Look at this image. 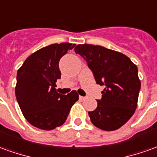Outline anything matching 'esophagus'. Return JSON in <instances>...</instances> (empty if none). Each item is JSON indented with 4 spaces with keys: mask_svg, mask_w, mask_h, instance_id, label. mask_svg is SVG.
Segmentation results:
<instances>
[{
    "mask_svg": "<svg viewBox=\"0 0 157 157\" xmlns=\"http://www.w3.org/2000/svg\"><path fill=\"white\" fill-rule=\"evenodd\" d=\"M79 98H80V99H81V100H84V99H86V97H83V96H79Z\"/></svg>",
    "mask_w": 157,
    "mask_h": 157,
    "instance_id": "obj_1",
    "label": "esophagus"
}]
</instances>
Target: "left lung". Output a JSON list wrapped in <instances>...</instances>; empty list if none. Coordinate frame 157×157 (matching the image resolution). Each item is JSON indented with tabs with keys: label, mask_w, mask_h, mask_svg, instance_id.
<instances>
[{
	"label": "left lung",
	"mask_w": 157,
	"mask_h": 157,
	"mask_svg": "<svg viewBox=\"0 0 157 157\" xmlns=\"http://www.w3.org/2000/svg\"><path fill=\"white\" fill-rule=\"evenodd\" d=\"M75 52L86 60L97 84L105 86L97 108L88 112L91 121L105 131L120 128L137 108L141 86L138 68L126 55L101 46L77 45Z\"/></svg>",
	"instance_id": "1"
}]
</instances>
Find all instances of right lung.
Masks as SVG:
<instances>
[{
	"instance_id": "obj_1",
	"label": "right lung",
	"mask_w": 157,
	"mask_h": 157,
	"mask_svg": "<svg viewBox=\"0 0 157 157\" xmlns=\"http://www.w3.org/2000/svg\"><path fill=\"white\" fill-rule=\"evenodd\" d=\"M75 44H52L28 57L17 73L16 98L25 119L34 127L52 130L64 123L72 105L79 99L76 91L67 95L56 92L61 77L60 59Z\"/></svg>"
}]
</instances>
